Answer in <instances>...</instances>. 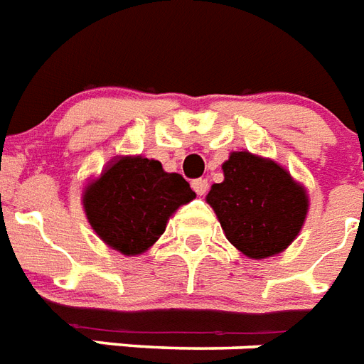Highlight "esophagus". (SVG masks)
Segmentation results:
<instances>
[{
  "label": "esophagus",
  "instance_id": "34e87169",
  "mask_svg": "<svg viewBox=\"0 0 364 364\" xmlns=\"http://www.w3.org/2000/svg\"><path fill=\"white\" fill-rule=\"evenodd\" d=\"M208 187H210V185H208V179H194L193 181V188H194V193L196 194H206L208 193Z\"/></svg>",
  "mask_w": 364,
  "mask_h": 364
}]
</instances>
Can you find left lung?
Masks as SVG:
<instances>
[{"mask_svg": "<svg viewBox=\"0 0 364 364\" xmlns=\"http://www.w3.org/2000/svg\"><path fill=\"white\" fill-rule=\"evenodd\" d=\"M225 179L210 188L206 200L227 240L252 259L277 256L294 242L309 210L305 188L269 158L231 152Z\"/></svg>", "mask_w": 364, "mask_h": 364, "instance_id": "obj_1", "label": "left lung"}]
</instances>
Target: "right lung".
Masks as SVG:
<instances>
[{
  "instance_id": "right-lung-1",
  "label": "right lung",
  "mask_w": 364,
  "mask_h": 364,
  "mask_svg": "<svg viewBox=\"0 0 364 364\" xmlns=\"http://www.w3.org/2000/svg\"><path fill=\"white\" fill-rule=\"evenodd\" d=\"M196 196L179 173L158 160L118 156L83 191V210L97 237L124 256L156 242L176 210Z\"/></svg>"
}]
</instances>
